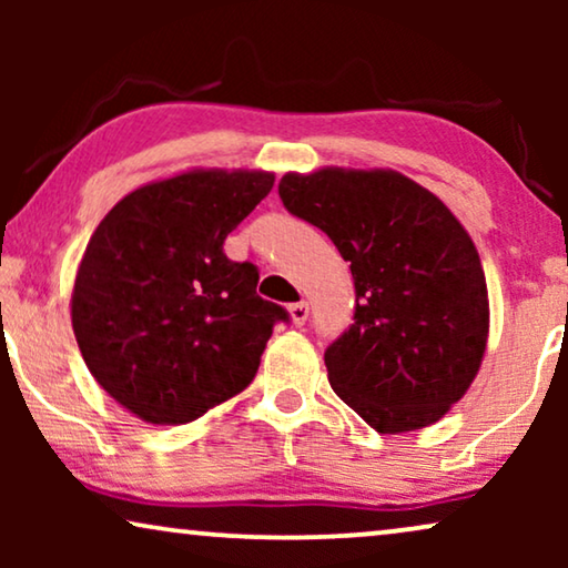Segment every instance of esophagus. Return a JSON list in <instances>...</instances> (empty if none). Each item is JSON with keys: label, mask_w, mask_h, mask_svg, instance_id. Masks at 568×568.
Instances as JSON below:
<instances>
[{"label": "esophagus", "mask_w": 568, "mask_h": 568, "mask_svg": "<svg viewBox=\"0 0 568 568\" xmlns=\"http://www.w3.org/2000/svg\"><path fill=\"white\" fill-rule=\"evenodd\" d=\"M290 315H292L294 325H305L307 317H310L307 302H294V305H290Z\"/></svg>", "instance_id": "1"}]
</instances>
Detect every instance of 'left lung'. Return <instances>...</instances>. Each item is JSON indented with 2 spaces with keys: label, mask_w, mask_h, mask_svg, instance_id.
Segmentation results:
<instances>
[{
  "label": "left lung",
  "mask_w": 568,
  "mask_h": 568,
  "mask_svg": "<svg viewBox=\"0 0 568 568\" xmlns=\"http://www.w3.org/2000/svg\"><path fill=\"white\" fill-rule=\"evenodd\" d=\"M278 196L352 263L354 323L325 348L333 390L379 434L439 422L488 338L486 276L463 224L393 170L290 173Z\"/></svg>",
  "instance_id": "8db88e82"
}]
</instances>
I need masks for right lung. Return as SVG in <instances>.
Returning <instances> with one entry per match:
<instances>
[{
  "mask_svg": "<svg viewBox=\"0 0 568 568\" xmlns=\"http://www.w3.org/2000/svg\"><path fill=\"white\" fill-rule=\"evenodd\" d=\"M271 173L191 170L123 196L77 271L72 328L103 390L150 424H189L245 390L290 313L255 294L258 266L224 240Z\"/></svg>",
  "mask_w": 568,
  "mask_h": 568,
  "instance_id": "add662e5",
  "label": "right lung"
}]
</instances>
